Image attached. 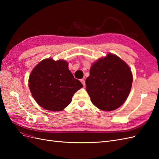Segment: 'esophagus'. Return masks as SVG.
Returning a JSON list of instances; mask_svg holds the SVG:
<instances>
[{
	"label": "esophagus",
	"instance_id": "obj_1",
	"mask_svg": "<svg viewBox=\"0 0 159 159\" xmlns=\"http://www.w3.org/2000/svg\"><path fill=\"white\" fill-rule=\"evenodd\" d=\"M80 81L81 82V84H82L85 86V80H84V79H81V80H80Z\"/></svg>",
	"mask_w": 159,
	"mask_h": 159
}]
</instances>
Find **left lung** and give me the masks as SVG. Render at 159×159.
<instances>
[{
	"mask_svg": "<svg viewBox=\"0 0 159 159\" xmlns=\"http://www.w3.org/2000/svg\"><path fill=\"white\" fill-rule=\"evenodd\" d=\"M85 80L91 102L101 110L111 111L125 103L131 91L133 74L125 61L108 53L91 65Z\"/></svg>",
	"mask_w": 159,
	"mask_h": 159,
	"instance_id": "8db88e82",
	"label": "left lung"
}]
</instances>
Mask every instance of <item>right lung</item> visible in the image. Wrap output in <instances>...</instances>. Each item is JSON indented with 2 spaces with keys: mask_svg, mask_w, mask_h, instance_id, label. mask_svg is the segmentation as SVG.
Masks as SVG:
<instances>
[{
  "mask_svg": "<svg viewBox=\"0 0 159 159\" xmlns=\"http://www.w3.org/2000/svg\"><path fill=\"white\" fill-rule=\"evenodd\" d=\"M28 86L40 107L50 111H60L71 102L74 94L83 85L69 70L68 61L46 58L31 71Z\"/></svg>",
  "mask_w": 159,
  "mask_h": 159,
  "instance_id": "right-lung-1",
  "label": "right lung"
}]
</instances>
